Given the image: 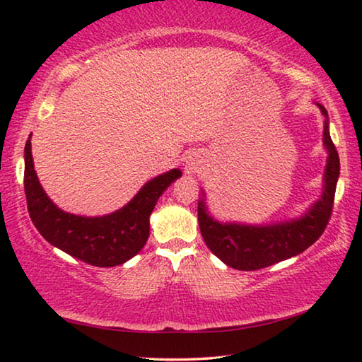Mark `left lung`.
Segmentation results:
<instances>
[{
	"label": "left lung",
	"instance_id": "1",
	"mask_svg": "<svg viewBox=\"0 0 362 362\" xmlns=\"http://www.w3.org/2000/svg\"><path fill=\"white\" fill-rule=\"evenodd\" d=\"M324 116L322 145L327 163L322 174V192L302 216L281 222L250 225L241 222H220L207 209L206 193L201 188L198 199V222L206 246L225 265L241 272H252L302 254L320 240L327 226L334 206L337 182L340 175V159L329 132L327 110L316 103Z\"/></svg>",
	"mask_w": 362,
	"mask_h": 362
}]
</instances>
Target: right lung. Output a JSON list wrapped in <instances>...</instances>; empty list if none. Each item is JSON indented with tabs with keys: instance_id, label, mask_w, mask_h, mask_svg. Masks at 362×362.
<instances>
[{
	"instance_id": "1",
	"label": "right lung",
	"mask_w": 362,
	"mask_h": 362,
	"mask_svg": "<svg viewBox=\"0 0 362 362\" xmlns=\"http://www.w3.org/2000/svg\"><path fill=\"white\" fill-rule=\"evenodd\" d=\"M32 134L25 144V196L36 230L54 247L94 267H116L131 260L150 236V216L170 183L182 177L170 169L153 177L121 209L107 216L84 217L65 212L42 189L32 156Z\"/></svg>"
}]
</instances>
